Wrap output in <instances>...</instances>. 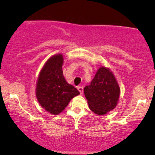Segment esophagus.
I'll list each match as a JSON object with an SVG mask.
<instances>
[{"mask_svg":"<svg viewBox=\"0 0 155 155\" xmlns=\"http://www.w3.org/2000/svg\"><path fill=\"white\" fill-rule=\"evenodd\" d=\"M77 88H78V91H79V92H80V94H83V87H80V86H79V87H78Z\"/></svg>","mask_w":155,"mask_h":155,"instance_id":"1","label":"esophagus"}]
</instances>
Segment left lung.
I'll return each instance as SVG.
<instances>
[{"label":"left lung","mask_w":155,"mask_h":155,"mask_svg":"<svg viewBox=\"0 0 155 155\" xmlns=\"http://www.w3.org/2000/svg\"><path fill=\"white\" fill-rule=\"evenodd\" d=\"M120 89L115 75L105 66L97 70L90 85L84 88V93L91 111L97 115H105L111 111L119 100Z\"/></svg>","instance_id":"1"}]
</instances>
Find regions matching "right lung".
Wrapping results in <instances>:
<instances>
[{
    "instance_id": "right-lung-1",
    "label": "right lung",
    "mask_w": 155,
    "mask_h": 155,
    "mask_svg": "<svg viewBox=\"0 0 155 155\" xmlns=\"http://www.w3.org/2000/svg\"><path fill=\"white\" fill-rule=\"evenodd\" d=\"M63 56L57 54L50 57L39 72L36 84V97L41 107L52 115L65 109L80 92L68 83L63 74Z\"/></svg>"
}]
</instances>
